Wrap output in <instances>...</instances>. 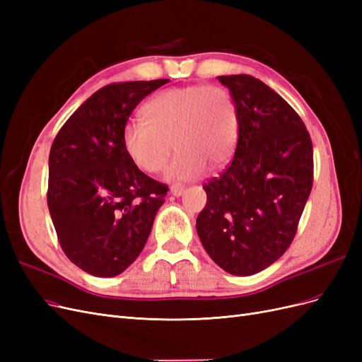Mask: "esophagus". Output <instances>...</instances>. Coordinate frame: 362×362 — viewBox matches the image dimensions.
<instances>
[{"label":"esophagus","instance_id":"1","mask_svg":"<svg viewBox=\"0 0 362 362\" xmlns=\"http://www.w3.org/2000/svg\"><path fill=\"white\" fill-rule=\"evenodd\" d=\"M184 190H185V187L184 185H180V184H173V185H170V194H173V196H181L182 193H184Z\"/></svg>","mask_w":362,"mask_h":362}]
</instances>
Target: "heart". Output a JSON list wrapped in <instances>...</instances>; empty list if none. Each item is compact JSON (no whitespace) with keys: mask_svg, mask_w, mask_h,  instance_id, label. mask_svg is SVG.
<instances>
[{"mask_svg":"<svg viewBox=\"0 0 362 362\" xmlns=\"http://www.w3.org/2000/svg\"><path fill=\"white\" fill-rule=\"evenodd\" d=\"M144 119L124 127V148L141 170L156 173L166 163L172 144L177 154L164 169L169 181H193L206 168L231 160L238 140V113L222 86H184L152 96L141 108Z\"/></svg>","mask_w":362,"mask_h":362,"instance_id":"1","label":"heart"}]
</instances>
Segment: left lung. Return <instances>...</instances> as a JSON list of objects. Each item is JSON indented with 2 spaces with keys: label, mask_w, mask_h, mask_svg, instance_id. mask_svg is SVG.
Wrapping results in <instances>:
<instances>
[{
  "label": "left lung",
  "mask_w": 362,
  "mask_h": 362,
  "mask_svg": "<svg viewBox=\"0 0 362 362\" xmlns=\"http://www.w3.org/2000/svg\"><path fill=\"white\" fill-rule=\"evenodd\" d=\"M238 113L233 163L204 185L196 231L218 267L237 276L264 270L291 245L313 189V144L302 119L252 75L217 76Z\"/></svg>",
  "instance_id": "obj_1"
}]
</instances>
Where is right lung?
Listing matches in <instances>:
<instances>
[{"label": "right lung", "mask_w": 362, "mask_h": 362, "mask_svg": "<svg viewBox=\"0 0 362 362\" xmlns=\"http://www.w3.org/2000/svg\"><path fill=\"white\" fill-rule=\"evenodd\" d=\"M169 80L108 84L62 127L49 151L48 208L66 257L112 278L145 247L168 185L131 161L124 127L145 96Z\"/></svg>", "instance_id": "1"}]
</instances>
